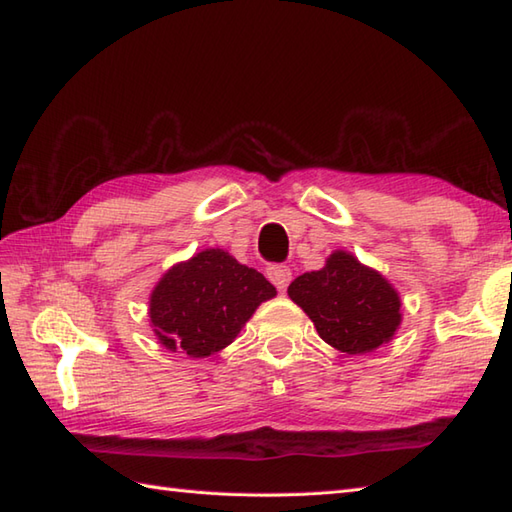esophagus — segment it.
Segmentation results:
<instances>
[{
	"instance_id": "obj_1",
	"label": "esophagus",
	"mask_w": 512,
	"mask_h": 512,
	"mask_svg": "<svg viewBox=\"0 0 512 512\" xmlns=\"http://www.w3.org/2000/svg\"><path fill=\"white\" fill-rule=\"evenodd\" d=\"M266 277L273 281V284L277 286V290L284 292L288 288V284H290L292 273H290V268L286 264H268Z\"/></svg>"
}]
</instances>
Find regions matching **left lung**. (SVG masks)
I'll return each mask as SVG.
<instances>
[{"label":"left lung","mask_w":512,"mask_h":512,"mask_svg":"<svg viewBox=\"0 0 512 512\" xmlns=\"http://www.w3.org/2000/svg\"><path fill=\"white\" fill-rule=\"evenodd\" d=\"M288 295L312 319L321 339L347 354L376 350L400 325L398 292L343 250L332 253L325 268L292 281Z\"/></svg>","instance_id":"left-lung-1"}]
</instances>
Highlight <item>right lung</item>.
I'll return each instance as SVG.
<instances>
[{"label":"right lung","mask_w":512,"mask_h":512,"mask_svg":"<svg viewBox=\"0 0 512 512\" xmlns=\"http://www.w3.org/2000/svg\"><path fill=\"white\" fill-rule=\"evenodd\" d=\"M275 295V286L255 268L209 248L158 281L149 319L167 350L204 358L233 343L259 303Z\"/></svg>","instance_id":"1"}]
</instances>
